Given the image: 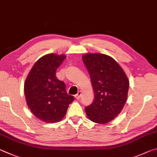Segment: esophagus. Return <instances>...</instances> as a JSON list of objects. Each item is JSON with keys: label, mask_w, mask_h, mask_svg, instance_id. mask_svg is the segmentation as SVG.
<instances>
[{"label": "esophagus", "mask_w": 157, "mask_h": 157, "mask_svg": "<svg viewBox=\"0 0 157 157\" xmlns=\"http://www.w3.org/2000/svg\"><path fill=\"white\" fill-rule=\"evenodd\" d=\"M81 96V91H78V93L75 95V98L76 99H79L80 98V97Z\"/></svg>", "instance_id": "obj_1"}]
</instances>
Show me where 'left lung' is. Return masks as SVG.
I'll return each mask as SVG.
<instances>
[{
    "label": "left lung",
    "mask_w": 157,
    "mask_h": 157,
    "mask_svg": "<svg viewBox=\"0 0 157 157\" xmlns=\"http://www.w3.org/2000/svg\"><path fill=\"white\" fill-rule=\"evenodd\" d=\"M82 59L94 93L93 103L85 108L86 114L92 121L105 124L117 117L125 105L129 90L128 76L108 55L88 53Z\"/></svg>",
    "instance_id": "left-lung-1"
}]
</instances>
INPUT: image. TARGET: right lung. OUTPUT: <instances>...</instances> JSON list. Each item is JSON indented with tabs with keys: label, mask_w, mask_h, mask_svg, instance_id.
Masks as SVG:
<instances>
[{
	"label": "right lung",
	"mask_w": 157,
	"mask_h": 157,
	"mask_svg": "<svg viewBox=\"0 0 157 157\" xmlns=\"http://www.w3.org/2000/svg\"><path fill=\"white\" fill-rule=\"evenodd\" d=\"M65 58V54L44 55L34 63L25 81L27 106L43 122L61 121L74 99L73 96L67 94L64 82L56 76V70Z\"/></svg>",
	"instance_id": "obj_1"
}]
</instances>
